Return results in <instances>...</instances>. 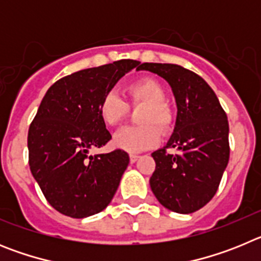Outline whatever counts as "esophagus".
Masks as SVG:
<instances>
[{
	"instance_id": "34e87169",
	"label": "esophagus",
	"mask_w": 261,
	"mask_h": 261,
	"mask_svg": "<svg viewBox=\"0 0 261 261\" xmlns=\"http://www.w3.org/2000/svg\"><path fill=\"white\" fill-rule=\"evenodd\" d=\"M138 158H140V156L135 155V154H130V155H129V161H130V163H136L138 161Z\"/></svg>"
}]
</instances>
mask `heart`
Listing matches in <instances>:
<instances>
[{
  "label": "heart",
  "instance_id": "obj_1",
  "mask_svg": "<svg viewBox=\"0 0 261 261\" xmlns=\"http://www.w3.org/2000/svg\"><path fill=\"white\" fill-rule=\"evenodd\" d=\"M128 105L142 106L138 114L141 125L125 126L115 135V147L126 153H140L155 146L163 135L174 130L175 112L166 102V90L155 78L145 77L129 84L125 89ZM115 93H107L98 105V115L105 125L114 128L128 116L129 107ZM158 126L159 129L156 128Z\"/></svg>",
  "mask_w": 261,
  "mask_h": 261
}]
</instances>
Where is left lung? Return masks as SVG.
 Returning a JSON list of instances; mask_svg holds the SVG:
<instances>
[{
	"label": "left lung",
	"mask_w": 261,
	"mask_h": 261,
	"mask_svg": "<svg viewBox=\"0 0 261 261\" xmlns=\"http://www.w3.org/2000/svg\"><path fill=\"white\" fill-rule=\"evenodd\" d=\"M167 81L177 106L176 125L170 141L154 151L155 171L150 187L156 200L172 212L193 213L216 195L229 163V121L220 100L199 74L175 64L144 62ZM177 149L176 154L167 151Z\"/></svg>",
	"instance_id": "8db88e82"
}]
</instances>
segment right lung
<instances>
[{
  "label": "right lung",
  "instance_id": "right-lung-1",
  "mask_svg": "<svg viewBox=\"0 0 261 261\" xmlns=\"http://www.w3.org/2000/svg\"><path fill=\"white\" fill-rule=\"evenodd\" d=\"M140 62L119 60L60 78L48 89L29 129V165L60 213L84 218L107 208L129 163L124 150L89 155L111 135L98 115L100 99Z\"/></svg>",
  "mask_w": 261,
  "mask_h": 261
}]
</instances>
